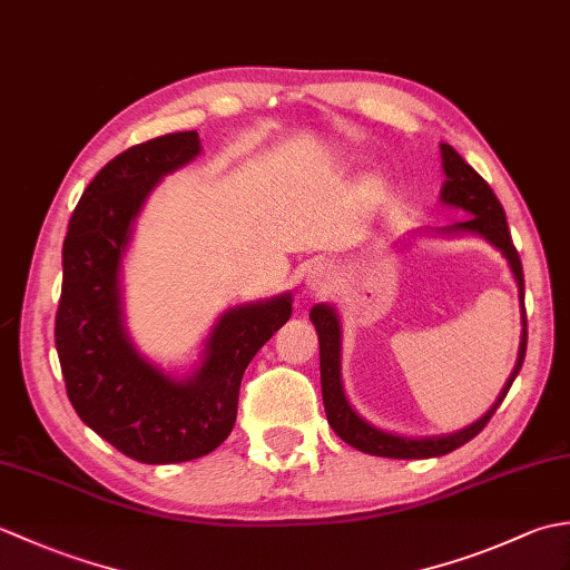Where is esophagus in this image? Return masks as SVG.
Here are the masks:
<instances>
[{
    "label": "esophagus",
    "instance_id": "esophagus-1",
    "mask_svg": "<svg viewBox=\"0 0 570 570\" xmlns=\"http://www.w3.org/2000/svg\"><path fill=\"white\" fill-rule=\"evenodd\" d=\"M306 286L313 294H328L333 286V272L328 264H313L306 274Z\"/></svg>",
    "mask_w": 570,
    "mask_h": 570
}]
</instances>
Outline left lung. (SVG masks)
Listing matches in <instances>:
<instances>
[{
	"label": "left lung",
	"instance_id": "1",
	"mask_svg": "<svg viewBox=\"0 0 570 570\" xmlns=\"http://www.w3.org/2000/svg\"><path fill=\"white\" fill-rule=\"evenodd\" d=\"M441 156H443V171H445L441 200L445 205H455V208L472 215L465 223H455L448 229H451V233H472V235L485 237L490 245L498 247L507 257V262H510L517 286H519V301H522V325H524L522 343H519V357H517V367L512 372V377L504 384L498 404H494L485 416L472 423V426L451 435H439V439H404V435H394V433L370 426V423L362 421L353 411V406L347 404L343 382H341V323H337V316L331 306H323V304L313 306L311 321L316 325L318 343H321V386H323L325 416H328L333 431L341 435L345 443L357 448L362 453L380 455V458H439L475 439V435L488 426V421L502 404L507 392H510L514 377L519 374V370H522L524 353H527L524 272H522V259H519V252L510 235V227H507V215H504L502 203L488 186V180L482 178L470 164H465L463 156H460L453 147L441 144Z\"/></svg>",
	"mask_w": 570,
	"mask_h": 570
}]
</instances>
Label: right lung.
<instances>
[{"mask_svg":"<svg viewBox=\"0 0 570 570\" xmlns=\"http://www.w3.org/2000/svg\"><path fill=\"white\" fill-rule=\"evenodd\" d=\"M198 151V131H174L115 156L85 188L63 242L56 350L68 399L95 433L149 465L208 455L227 439L242 374L292 316L288 294L227 311L200 370L184 382L131 347L119 306V262L131 225L159 178Z\"/></svg>","mask_w":570,"mask_h":570,"instance_id":"obj_1","label":"right lung"}]
</instances>
